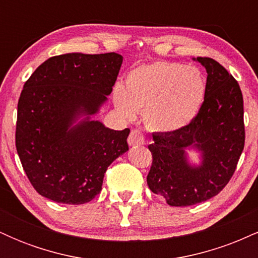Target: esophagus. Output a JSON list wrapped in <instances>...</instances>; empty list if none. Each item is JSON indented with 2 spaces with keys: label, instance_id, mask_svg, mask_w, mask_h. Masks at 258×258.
Returning a JSON list of instances; mask_svg holds the SVG:
<instances>
[{
  "label": "esophagus",
  "instance_id": "obj_1",
  "mask_svg": "<svg viewBox=\"0 0 258 258\" xmlns=\"http://www.w3.org/2000/svg\"><path fill=\"white\" fill-rule=\"evenodd\" d=\"M128 144L132 147L143 146L144 144V135L139 130H132L128 136Z\"/></svg>",
  "mask_w": 258,
  "mask_h": 258
}]
</instances>
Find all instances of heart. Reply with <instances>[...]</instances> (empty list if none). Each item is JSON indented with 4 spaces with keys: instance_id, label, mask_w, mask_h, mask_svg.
<instances>
[{
    "instance_id": "1",
    "label": "heart",
    "mask_w": 258,
    "mask_h": 258,
    "mask_svg": "<svg viewBox=\"0 0 258 258\" xmlns=\"http://www.w3.org/2000/svg\"><path fill=\"white\" fill-rule=\"evenodd\" d=\"M205 94V78L197 67L154 61L130 72L125 88L116 86L112 98L125 119L132 120L137 111H144L149 128L174 132L195 119Z\"/></svg>"
}]
</instances>
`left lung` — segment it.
<instances>
[{
	"instance_id": "1",
	"label": "left lung",
	"mask_w": 258,
	"mask_h": 258,
	"mask_svg": "<svg viewBox=\"0 0 258 258\" xmlns=\"http://www.w3.org/2000/svg\"><path fill=\"white\" fill-rule=\"evenodd\" d=\"M206 69L200 111L184 128L153 133L149 189L170 206H190L217 195L232 178L245 143L244 102L236 80L211 58H193ZM201 153L199 165L186 150Z\"/></svg>"
}]
</instances>
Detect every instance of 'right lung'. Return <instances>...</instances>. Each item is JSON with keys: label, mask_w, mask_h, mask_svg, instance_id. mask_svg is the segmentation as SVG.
<instances>
[{"label": "right lung", "mask_w": 258, "mask_h": 258, "mask_svg": "<svg viewBox=\"0 0 258 258\" xmlns=\"http://www.w3.org/2000/svg\"><path fill=\"white\" fill-rule=\"evenodd\" d=\"M117 53H67L47 59L25 82L16 147L36 191L55 203L80 205L102 190L109 165L128 150L130 128L115 131L93 116L119 75Z\"/></svg>", "instance_id": "1"}]
</instances>
